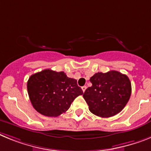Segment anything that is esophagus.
I'll return each mask as SVG.
<instances>
[{
	"mask_svg": "<svg viewBox=\"0 0 151 151\" xmlns=\"http://www.w3.org/2000/svg\"><path fill=\"white\" fill-rule=\"evenodd\" d=\"M81 89H82V90H83V92H84L85 90H86V86H82V87H81Z\"/></svg>",
	"mask_w": 151,
	"mask_h": 151,
	"instance_id": "1",
	"label": "esophagus"
}]
</instances>
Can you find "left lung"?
<instances>
[{
	"label": "left lung",
	"instance_id": "left-lung-1",
	"mask_svg": "<svg viewBox=\"0 0 151 151\" xmlns=\"http://www.w3.org/2000/svg\"><path fill=\"white\" fill-rule=\"evenodd\" d=\"M92 86L83 96L94 115L109 118L119 113L130 99L132 84L125 74L116 70L98 72L90 79Z\"/></svg>",
	"mask_w": 151,
	"mask_h": 151
}]
</instances>
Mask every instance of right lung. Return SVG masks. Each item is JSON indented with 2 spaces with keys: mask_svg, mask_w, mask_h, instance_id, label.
I'll return each instance as SVG.
<instances>
[{
  "mask_svg": "<svg viewBox=\"0 0 151 151\" xmlns=\"http://www.w3.org/2000/svg\"><path fill=\"white\" fill-rule=\"evenodd\" d=\"M27 90L33 108L48 117L65 112L75 98L83 94L75 79L68 77L65 72L50 69L30 76Z\"/></svg>",
  "mask_w": 151,
  "mask_h": 151,
  "instance_id": "1",
  "label": "right lung"
}]
</instances>
